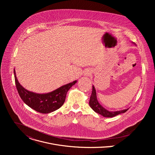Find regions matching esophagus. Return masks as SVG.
Segmentation results:
<instances>
[{
    "mask_svg": "<svg viewBox=\"0 0 155 155\" xmlns=\"http://www.w3.org/2000/svg\"><path fill=\"white\" fill-rule=\"evenodd\" d=\"M87 75H89V73H88V74H87Z\"/></svg>",
    "mask_w": 155,
    "mask_h": 155,
    "instance_id": "1",
    "label": "esophagus"
}]
</instances>
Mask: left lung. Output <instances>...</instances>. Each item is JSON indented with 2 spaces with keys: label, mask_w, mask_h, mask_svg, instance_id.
<instances>
[{
  "label": "left lung",
  "mask_w": 155,
  "mask_h": 155,
  "mask_svg": "<svg viewBox=\"0 0 155 155\" xmlns=\"http://www.w3.org/2000/svg\"><path fill=\"white\" fill-rule=\"evenodd\" d=\"M89 104H90V105L91 107V108L94 110L95 112L102 115L104 117H115L120 114L126 112L129 109V108H127V109L120 110V111H117V112H110V111H108V110H106L97 101L96 90L93 86L92 94L90 97V100Z\"/></svg>",
  "instance_id": "left-lung-1"
}]
</instances>
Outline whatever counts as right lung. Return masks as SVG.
<instances>
[{
  "mask_svg": "<svg viewBox=\"0 0 155 155\" xmlns=\"http://www.w3.org/2000/svg\"><path fill=\"white\" fill-rule=\"evenodd\" d=\"M14 74L16 89L21 99L29 107L41 114H48L59 108L65 102L68 91L77 82L74 81L59 87L53 92L40 94L25 90L19 83L15 70Z\"/></svg>",
  "mask_w": 155,
  "mask_h": 155,
  "instance_id": "1",
  "label": "right lung"
}]
</instances>
